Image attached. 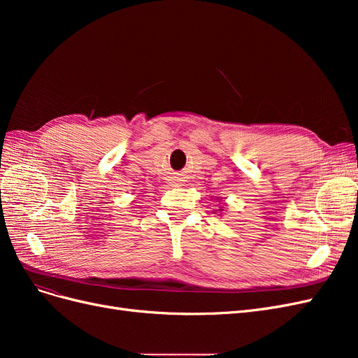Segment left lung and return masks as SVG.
Returning a JSON list of instances; mask_svg holds the SVG:
<instances>
[{
	"label": "left lung",
	"instance_id": "1",
	"mask_svg": "<svg viewBox=\"0 0 358 358\" xmlns=\"http://www.w3.org/2000/svg\"><path fill=\"white\" fill-rule=\"evenodd\" d=\"M220 210H221V209H220Z\"/></svg>",
	"mask_w": 358,
	"mask_h": 358
}]
</instances>
